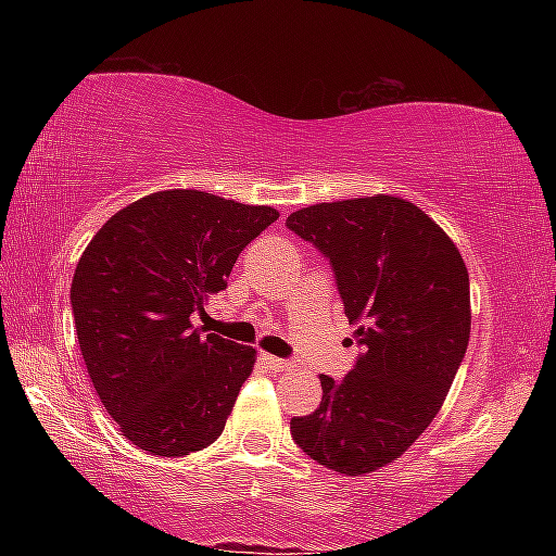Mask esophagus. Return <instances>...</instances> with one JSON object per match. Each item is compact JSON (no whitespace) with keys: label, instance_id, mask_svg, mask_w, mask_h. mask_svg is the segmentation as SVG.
<instances>
[{"label":"esophagus","instance_id":"esophagus-1","mask_svg":"<svg viewBox=\"0 0 556 556\" xmlns=\"http://www.w3.org/2000/svg\"><path fill=\"white\" fill-rule=\"evenodd\" d=\"M262 361H265V365L269 370L275 372H285V370H291V363L285 361V357H277V355H262Z\"/></svg>","mask_w":556,"mask_h":556}]
</instances>
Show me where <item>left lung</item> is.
<instances>
[{
	"instance_id": "8db88e82",
	"label": "left lung",
	"mask_w": 556,
	"mask_h": 556,
	"mask_svg": "<svg viewBox=\"0 0 556 556\" xmlns=\"http://www.w3.org/2000/svg\"><path fill=\"white\" fill-rule=\"evenodd\" d=\"M287 228L331 262L363 348L343 380L321 375V404L291 419V437L316 464L370 473L397 460L446 400L470 336L466 262L425 211L394 195L308 205Z\"/></svg>"
}]
</instances>
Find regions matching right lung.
<instances>
[{"mask_svg":"<svg viewBox=\"0 0 556 556\" xmlns=\"http://www.w3.org/2000/svg\"><path fill=\"white\" fill-rule=\"evenodd\" d=\"M279 218L269 205L174 188L117 211L83 252L71 306L92 388L122 437L188 456L223 434L255 348L193 328L240 252Z\"/></svg>","mask_w":556,"mask_h":556,"instance_id":"1","label":"right lung"}]
</instances>
